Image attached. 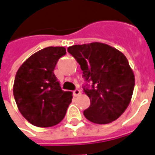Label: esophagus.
Wrapping results in <instances>:
<instances>
[{
	"label": "esophagus",
	"instance_id": "1",
	"mask_svg": "<svg viewBox=\"0 0 155 155\" xmlns=\"http://www.w3.org/2000/svg\"><path fill=\"white\" fill-rule=\"evenodd\" d=\"M81 91L80 90H78V89H76V90H74V91H73V94H74V96H77V95H79V94H81Z\"/></svg>",
	"mask_w": 155,
	"mask_h": 155
}]
</instances>
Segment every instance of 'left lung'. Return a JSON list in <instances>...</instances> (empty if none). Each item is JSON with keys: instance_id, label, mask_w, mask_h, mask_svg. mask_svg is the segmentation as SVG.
<instances>
[{"instance_id": "1", "label": "left lung", "mask_w": 155, "mask_h": 155, "mask_svg": "<svg viewBox=\"0 0 155 155\" xmlns=\"http://www.w3.org/2000/svg\"><path fill=\"white\" fill-rule=\"evenodd\" d=\"M68 52L83 71V90L91 100L84 117L95 124L117 120L130 104L134 87V74L125 55L115 48L100 42L75 45Z\"/></svg>"}]
</instances>
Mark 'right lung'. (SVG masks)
Here are the masks:
<instances>
[{"label": "right lung", "instance_id": "right-lung-1", "mask_svg": "<svg viewBox=\"0 0 155 155\" xmlns=\"http://www.w3.org/2000/svg\"><path fill=\"white\" fill-rule=\"evenodd\" d=\"M66 54L64 47L51 46L35 52L16 72L13 94L19 110L33 125L46 128L64 119L72 92L61 90L54 70Z\"/></svg>", "mask_w": 155, "mask_h": 155}]
</instances>
